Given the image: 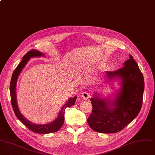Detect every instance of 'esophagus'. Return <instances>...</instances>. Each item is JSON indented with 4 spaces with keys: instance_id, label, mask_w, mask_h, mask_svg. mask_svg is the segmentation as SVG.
<instances>
[{
    "instance_id": "1",
    "label": "esophagus",
    "mask_w": 155,
    "mask_h": 155,
    "mask_svg": "<svg viewBox=\"0 0 155 155\" xmlns=\"http://www.w3.org/2000/svg\"><path fill=\"white\" fill-rule=\"evenodd\" d=\"M90 92L89 91H84L82 93L81 97L84 100H87L90 97Z\"/></svg>"
}]
</instances>
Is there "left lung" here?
I'll use <instances>...</instances> for the list:
<instances>
[{
    "label": "left lung",
    "mask_w": 155,
    "mask_h": 155,
    "mask_svg": "<svg viewBox=\"0 0 155 155\" xmlns=\"http://www.w3.org/2000/svg\"><path fill=\"white\" fill-rule=\"evenodd\" d=\"M109 81L120 80V89L113 100L102 99L95 92L91 98L92 111L87 118L89 127L102 134H114L123 130L139 114L143 102L144 78L133 56L115 71H106Z\"/></svg>",
    "instance_id": "left-lung-1"
}]
</instances>
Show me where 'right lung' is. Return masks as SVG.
<instances>
[{"label":"right lung","instance_id":"1","mask_svg":"<svg viewBox=\"0 0 155 155\" xmlns=\"http://www.w3.org/2000/svg\"><path fill=\"white\" fill-rule=\"evenodd\" d=\"M44 56V54L41 53L37 50H31L28 51L26 54L23 57L22 60L20 63V64L17 66V67L14 70L12 76L10 84V97H11V103L12 105V108L14 112L17 117L18 120L24 124L29 130L35 133L41 134H46L56 132L61 128L64 122V110L66 107H69L75 104L76 101L77 96H74L73 98H70L68 101L62 107V108L59 112L57 118L52 122L43 124V125H38L35 124L28 120L25 118L23 115L21 114L17 102V94H16V85L17 82L20 75L22 69H23L29 61L30 58L34 57H41Z\"/></svg>","mask_w":155,"mask_h":155}]
</instances>
